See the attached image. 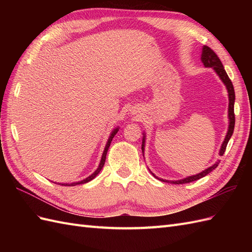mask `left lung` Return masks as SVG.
Here are the masks:
<instances>
[{
    "label": "left lung",
    "instance_id": "left-lung-1",
    "mask_svg": "<svg viewBox=\"0 0 252 252\" xmlns=\"http://www.w3.org/2000/svg\"><path fill=\"white\" fill-rule=\"evenodd\" d=\"M201 60H202V62H203L205 67L213 68V70L217 72V74L219 75V78L222 80V82L225 84V86H226L227 91H228V97H229V106H228V118H229V127H228V131H227V134L225 136V140L222 144V147H220V156H223L225 150H226L227 144H228V142H229L231 135L233 133V129H234V123H235V118H234V100H235L234 88H233V85H232V82L230 81L227 72L224 69V66H223L222 62H220V60L216 55V52L213 51L211 48H209L208 46L203 47ZM144 147H145V135L143 136V142H142L143 156H144V149H145ZM219 164H220V161H218L216 164H213L211 167H209V168L205 169L201 173H197L195 175H191V177H188V178H185L183 180L166 181V180L161 179V181L169 182V183H172V184H186V183H190V182H193V181H196V180H200V179L204 178L205 175H207L213 169H216ZM152 175H154L155 178H157L154 173H152Z\"/></svg>",
    "mask_w": 252,
    "mask_h": 252
}]
</instances>
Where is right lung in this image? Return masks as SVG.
<instances>
[{
    "label": "right lung",
    "instance_id": "add662e5",
    "mask_svg": "<svg viewBox=\"0 0 252 252\" xmlns=\"http://www.w3.org/2000/svg\"><path fill=\"white\" fill-rule=\"evenodd\" d=\"M119 131V127L118 128H116V129H113V131L111 132V134H110V136H109V139H108V141H107V144H106V146H105V149H104V152H103V156H102V158H101V162H100V165H98V167H97V169L91 174V175H89L88 178H86L85 180H83V181H80V182H75V183H71V184H60V185H62V186H75V185H78V184H85V183H88V182H90L91 180H94L96 175L98 174V172H100L101 170H102V168H103V166H104V164H105V159H106V155H107V151H108V148H109V146H110V143H111V141H112V139L114 138V135L117 134V132Z\"/></svg>",
    "mask_w": 252,
    "mask_h": 252
}]
</instances>
